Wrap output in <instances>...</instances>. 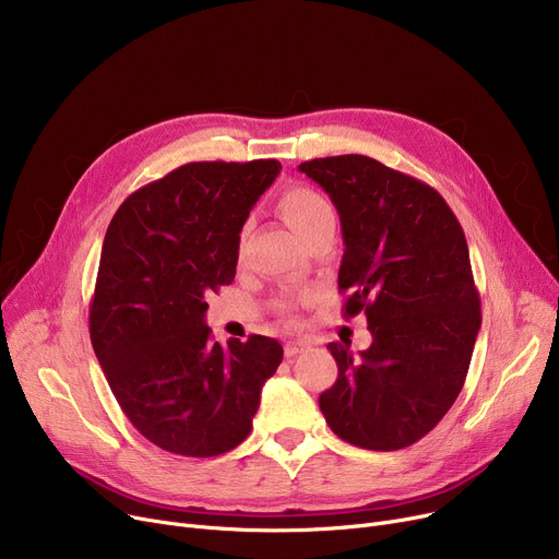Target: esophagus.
I'll return each mask as SVG.
<instances>
[{"instance_id":"34e87169","label":"esophagus","mask_w":559,"mask_h":559,"mask_svg":"<svg viewBox=\"0 0 559 559\" xmlns=\"http://www.w3.org/2000/svg\"><path fill=\"white\" fill-rule=\"evenodd\" d=\"M306 348H308L306 342H287L285 344V358H297L299 354H304Z\"/></svg>"}]
</instances>
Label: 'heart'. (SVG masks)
Returning <instances> with one entry per match:
<instances>
[{
  "label": "heart",
  "mask_w": 559,
  "mask_h": 559,
  "mask_svg": "<svg viewBox=\"0 0 559 559\" xmlns=\"http://www.w3.org/2000/svg\"><path fill=\"white\" fill-rule=\"evenodd\" d=\"M278 211L304 242H308L321 228L335 224L331 201L308 186L287 188L278 199Z\"/></svg>",
  "instance_id": "1"
}]
</instances>
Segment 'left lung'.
Wrapping results in <instances>:
<instances>
[{
	"mask_svg": "<svg viewBox=\"0 0 559 559\" xmlns=\"http://www.w3.org/2000/svg\"><path fill=\"white\" fill-rule=\"evenodd\" d=\"M342 224L344 317L367 314L371 346L331 342L337 380L319 396L331 430L369 451L419 442L455 403L480 331L464 230L430 186L369 156L314 158Z\"/></svg>",
	"mask_w": 559,
	"mask_h": 559,
	"instance_id": "left-lung-1",
	"label": "left lung"
}]
</instances>
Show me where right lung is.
<instances>
[{"mask_svg": "<svg viewBox=\"0 0 559 559\" xmlns=\"http://www.w3.org/2000/svg\"><path fill=\"white\" fill-rule=\"evenodd\" d=\"M278 171V160L188 163L135 190L108 224L91 340L124 415L163 451L213 457L242 444L283 360L264 335L222 346L203 319Z\"/></svg>", "mask_w": 559, "mask_h": 559, "instance_id": "1", "label": "right lung"}]
</instances>
